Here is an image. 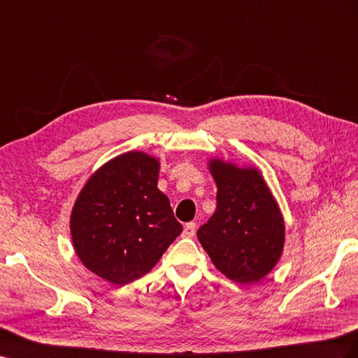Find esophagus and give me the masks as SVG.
<instances>
[{"label": "esophagus", "mask_w": 358, "mask_h": 358, "mask_svg": "<svg viewBox=\"0 0 358 358\" xmlns=\"http://www.w3.org/2000/svg\"><path fill=\"white\" fill-rule=\"evenodd\" d=\"M196 234V223H187L185 227H183L182 236L183 238H192Z\"/></svg>", "instance_id": "1"}]
</instances>
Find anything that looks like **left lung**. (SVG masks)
Returning a JSON list of instances; mask_svg holds the SVG:
<instances>
[{
  "mask_svg": "<svg viewBox=\"0 0 358 358\" xmlns=\"http://www.w3.org/2000/svg\"><path fill=\"white\" fill-rule=\"evenodd\" d=\"M217 183V209L197 238L217 269L241 285L264 278L285 244V224L262 175L220 159L209 162Z\"/></svg>",
  "mask_w": 358,
  "mask_h": 358,
  "instance_id": "obj_1",
  "label": "left lung"
}]
</instances>
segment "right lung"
Masks as SVG:
<instances>
[{
    "label": "right lung",
    "instance_id": "1",
    "mask_svg": "<svg viewBox=\"0 0 358 358\" xmlns=\"http://www.w3.org/2000/svg\"><path fill=\"white\" fill-rule=\"evenodd\" d=\"M159 162L128 152L85 183L71 217L81 262L114 285L148 274L182 231L170 200L158 189Z\"/></svg>",
    "mask_w": 358,
    "mask_h": 358
}]
</instances>
